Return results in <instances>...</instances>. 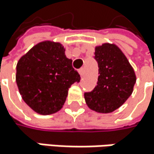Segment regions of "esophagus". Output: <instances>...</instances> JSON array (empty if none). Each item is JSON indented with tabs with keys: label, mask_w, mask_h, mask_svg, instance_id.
I'll use <instances>...</instances> for the list:
<instances>
[{
	"label": "esophagus",
	"mask_w": 154,
	"mask_h": 154,
	"mask_svg": "<svg viewBox=\"0 0 154 154\" xmlns=\"http://www.w3.org/2000/svg\"><path fill=\"white\" fill-rule=\"evenodd\" d=\"M79 75H80L81 76H83V75H84V68H80V69L79 70Z\"/></svg>",
	"instance_id": "obj_1"
}]
</instances>
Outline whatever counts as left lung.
<instances>
[{
	"mask_svg": "<svg viewBox=\"0 0 154 154\" xmlns=\"http://www.w3.org/2000/svg\"><path fill=\"white\" fill-rule=\"evenodd\" d=\"M95 59L100 75L95 88L84 94L85 100L96 112L110 113L132 94L136 75L125 54L114 44L96 46Z\"/></svg>",
	"mask_w": 154,
	"mask_h": 154,
	"instance_id": "8db88e82",
	"label": "left lung"
}]
</instances>
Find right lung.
Here are the masks:
<instances>
[{
  "label": "right lung",
  "mask_w": 154,
  "mask_h": 154,
  "mask_svg": "<svg viewBox=\"0 0 154 154\" xmlns=\"http://www.w3.org/2000/svg\"><path fill=\"white\" fill-rule=\"evenodd\" d=\"M15 79L23 101L36 113L50 115L62 109L68 88L80 75L60 43L44 41L19 59Z\"/></svg>",
  "instance_id": "1"
}]
</instances>
